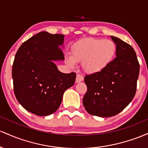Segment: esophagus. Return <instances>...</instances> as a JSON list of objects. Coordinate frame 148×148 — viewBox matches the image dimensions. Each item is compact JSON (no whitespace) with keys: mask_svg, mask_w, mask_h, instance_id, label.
Wrapping results in <instances>:
<instances>
[{"mask_svg":"<svg viewBox=\"0 0 148 148\" xmlns=\"http://www.w3.org/2000/svg\"><path fill=\"white\" fill-rule=\"evenodd\" d=\"M83 80V76L81 75L77 74V77H76V82H81Z\"/></svg>","mask_w":148,"mask_h":148,"instance_id":"esophagus-1","label":"esophagus"}]
</instances>
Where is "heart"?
<instances>
[{
	"instance_id": "1",
	"label": "heart",
	"mask_w": 148,
	"mask_h": 148,
	"mask_svg": "<svg viewBox=\"0 0 148 148\" xmlns=\"http://www.w3.org/2000/svg\"><path fill=\"white\" fill-rule=\"evenodd\" d=\"M117 46L111 40L87 38L74 45L71 56H66L68 66L74 67L82 62L83 71L89 74H96L105 70L113 61Z\"/></svg>"
}]
</instances>
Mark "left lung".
Instances as JSON below:
<instances>
[{"label":"left lung","mask_w":148,"mask_h":148,"mask_svg":"<svg viewBox=\"0 0 148 148\" xmlns=\"http://www.w3.org/2000/svg\"><path fill=\"white\" fill-rule=\"evenodd\" d=\"M116 44V57L105 70L87 75V91L83 98L84 108L92 115L109 117L125 108L136 94L140 65L130 45L110 36Z\"/></svg>","instance_id":"1"}]
</instances>
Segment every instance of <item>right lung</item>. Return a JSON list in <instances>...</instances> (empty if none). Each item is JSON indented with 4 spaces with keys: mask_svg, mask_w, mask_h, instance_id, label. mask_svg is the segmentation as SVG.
<instances>
[{
    "mask_svg": "<svg viewBox=\"0 0 148 148\" xmlns=\"http://www.w3.org/2000/svg\"><path fill=\"white\" fill-rule=\"evenodd\" d=\"M64 42V35L42 31L23 43L16 53L12 72L14 92L18 102L31 113H54L64 93L75 82V73H63L54 64L64 60L59 47Z\"/></svg>",
    "mask_w": 148,
    "mask_h": 148,
    "instance_id": "add662e5",
    "label": "right lung"
}]
</instances>
